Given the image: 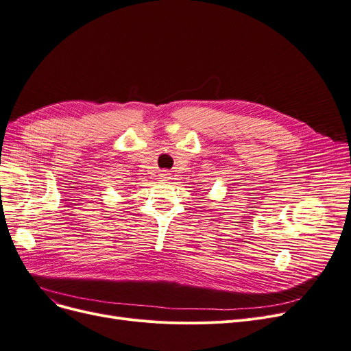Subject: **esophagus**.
I'll use <instances>...</instances> for the list:
<instances>
[{
  "label": "esophagus",
  "instance_id": "obj_1",
  "mask_svg": "<svg viewBox=\"0 0 351 351\" xmlns=\"http://www.w3.org/2000/svg\"><path fill=\"white\" fill-rule=\"evenodd\" d=\"M160 179H163V180H167V179H169V173H160Z\"/></svg>",
  "mask_w": 351,
  "mask_h": 351
}]
</instances>
